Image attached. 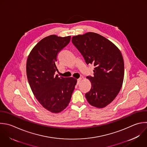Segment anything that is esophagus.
I'll return each mask as SVG.
<instances>
[{"mask_svg": "<svg viewBox=\"0 0 147 147\" xmlns=\"http://www.w3.org/2000/svg\"><path fill=\"white\" fill-rule=\"evenodd\" d=\"M81 80H82V78H79V79H78L77 80V84H79V83L80 82Z\"/></svg>", "mask_w": 147, "mask_h": 147, "instance_id": "34e87169", "label": "esophagus"}]
</instances>
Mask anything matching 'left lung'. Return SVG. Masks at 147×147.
Instances as JSON below:
<instances>
[{
    "label": "left lung",
    "mask_w": 147,
    "mask_h": 147,
    "mask_svg": "<svg viewBox=\"0 0 147 147\" xmlns=\"http://www.w3.org/2000/svg\"><path fill=\"white\" fill-rule=\"evenodd\" d=\"M72 42L87 64H94V76L85 94L88 102L97 108L109 105L118 94L124 77V62L119 49L101 35L88 32L72 37Z\"/></svg>",
    "instance_id": "obj_1"
}]
</instances>
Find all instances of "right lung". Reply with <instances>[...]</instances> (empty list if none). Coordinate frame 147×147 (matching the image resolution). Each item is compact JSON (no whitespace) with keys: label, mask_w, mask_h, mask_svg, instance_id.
<instances>
[{"label":"right lung","mask_w":147,"mask_h":147,"mask_svg":"<svg viewBox=\"0 0 147 147\" xmlns=\"http://www.w3.org/2000/svg\"><path fill=\"white\" fill-rule=\"evenodd\" d=\"M70 40V36L46 37L34 46L27 59L26 74L32 91L39 103L53 113L68 106L77 83L72 77L55 75L57 55Z\"/></svg>","instance_id":"obj_1"}]
</instances>
